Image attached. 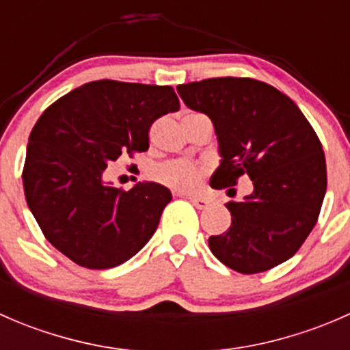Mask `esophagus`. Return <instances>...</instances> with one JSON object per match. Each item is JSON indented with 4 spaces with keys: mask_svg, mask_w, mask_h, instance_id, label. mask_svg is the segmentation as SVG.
<instances>
[{
    "mask_svg": "<svg viewBox=\"0 0 350 350\" xmlns=\"http://www.w3.org/2000/svg\"><path fill=\"white\" fill-rule=\"evenodd\" d=\"M189 201L195 204L198 210H203V208H206L208 204H210V201H208L206 198H201V196H189Z\"/></svg>",
    "mask_w": 350,
    "mask_h": 350,
    "instance_id": "obj_1",
    "label": "esophagus"
}]
</instances>
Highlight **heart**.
<instances>
[{"instance_id":"heart-1","label":"heart","mask_w":350,"mask_h":350,"mask_svg":"<svg viewBox=\"0 0 350 350\" xmlns=\"http://www.w3.org/2000/svg\"><path fill=\"white\" fill-rule=\"evenodd\" d=\"M154 178L172 189L191 191L200 185L201 178H203V169L198 167L193 162L176 159V161L159 164L154 169Z\"/></svg>"}]
</instances>
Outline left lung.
<instances>
[{
  "label": "left lung",
  "instance_id": "8db88e82",
  "mask_svg": "<svg viewBox=\"0 0 350 350\" xmlns=\"http://www.w3.org/2000/svg\"><path fill=\"white\" fill-rule=\"evenodd\" d=\"M178 93L215 126L221 161L210 185L234 189L243 174L254 185L242 201L227 204L232 225L208 239L213 256L242 274L288 260L315 227L327 191L315 130L286 94L262 81L213 77L181 84Z\"/></svg>",
  "mask_w": 350,
  "mask_h": 350
}]
</instances>
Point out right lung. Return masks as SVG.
Masks as SVG:
<instances>
[{
	"instance_id": "1",
	"label": "right lung",
	"mask_w": 350,
	"mask_h": 350,
	"mask_svg": "<svg viewBox=\"0 0 350 350\" xmlns=\"http://www.w3.org/2000/svg\"><path fill=\"white\" fill-rule=\"evenodd\" d=\"M179 109L171 86L93 81L51 105L28 137L27 204L47 241L88 269L135 256L157 228L171 191L144 181L116 188L109 162L149 149V129Z\"/></svg>"
}]
</instances>
